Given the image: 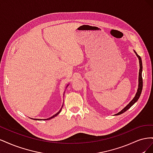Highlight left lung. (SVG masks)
I'll return each mask as SVG.
<instances>
[{
    "instance_id": "obj_1",
    "label": "left lung",
    "mask_w": 153,
    "mask_h": 153,
    "mask_svg": "<svg viewBox=\"0 0 153 153\" xmlns=\"http://www.w3.org/2000/svg\"><path fill=\"white\" fill-rule=\"evenodd\" d=\"M137 56L138 57V59H139V63H140V70H139V76H138V90H137V92L135 95V96L134 97V98L131 101V102L129 103L126 107L124 108L121 112H119V113H117V114H115L116 115H120L121 114L124 112H126L127 110H128L129 108L131 107V106L135 103H136L137 100H138V98H140V94H141V92L142 91V87H143V80H142V59L140 58V57L138 55L136 52H135Z\"/></svg>"
}]
</instances>
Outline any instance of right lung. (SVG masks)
<instances>
[{
  "label": "right lung",
  "instance_id": "obj_1",
  "mask_svg": "<svg viewBox=\"0 0 153 153\" xmlns=\"http://www.w3.org/2000/svg\"><path fill=\"white\" fill-rule=\"evenodd\" d=\"M61 110H62V108H61V110H60L59 111V112L57 113V114H55L54 115H53V116L52 117H50V118H48V119H44V120H48V119H52L53 117H55V116H57V115L60 113V112H61ZM35 120H41V119H35ZM41 120H42V119H41Z\"/></svg>",
  "mask_w": 153,
  "mask_h": 153
}]
</instances>
